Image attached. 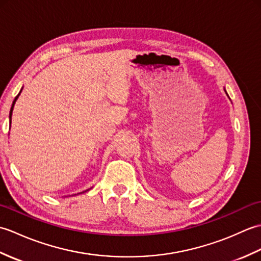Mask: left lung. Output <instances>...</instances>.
I'll return each mask as SVG.
<instances>
[{
	"label": "left lung",
	"mask_w": 261,
	"mask_h": 261,
	"mask_svg": "<svg viewBox=\"0 0 261 261\" xmlns=\"http://www.w3.org/2000/svg\"><path fill=\"white\" fill-rule=\"evenodd\" d=\"M225 91V90H224ZM225 93H226V91H225ZM226 95H228V93H226Z\"/></svg>",
	"instance_id": "obj_1"
}]
</instances>
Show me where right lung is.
Returning <instances> with one entry per match:
<instances>
[{
  "label": "right lung",
  "instance_id": "obj_1",
  "mask_svg": "<svg viewBox=\"0 0 261 261\" xmlns=\"http://www.w3.org/2000/svg\"><path fill=\"white\" fill-rule=\"evenodd\" d=\"M21 91H22V90H21ZM21 91H20V93H21ZM20 93L18 94V95L15 96L14 101H13V103H12V107H11V110H10V124H11V119H12V111H13V108H14V104H15V102H16V99H18V97H19V95H20Z\"/></svg>",
  "mask_w": 261,
  "mask_h": 261
}]
</instances>
